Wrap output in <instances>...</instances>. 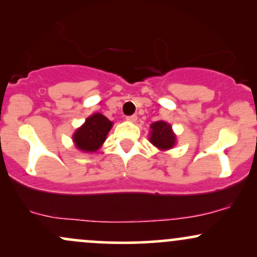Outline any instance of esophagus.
<instances>
[{
  "label": "esophagus",
  "instance_id": "34e87169",
  "mask_svg": "<svg viewBox=\"0 0 257 257\" xmlns=\"http://www.w3.org/2000/svg\"><path fill=\"white\" fill-rule=\"evenodd\" d=\"M126 120H128V122H133V123L137 122L138 116H137V114H133V116H128V117H126Z\"/></svg>",
  "mask_w": 257,
  "mask_h": 257
}]
</instances>
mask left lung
I'll use <instances>...</instances> for the list:
<instances>
[{"instance_id": "1", "label": "left lung", "mask_w": 257, "mask_h": 257, "mask_svg": "<svg viewBox=\"0 0 257 257\" xmlns=\"http://www.w3.org/2000/svg\"><path fill=\"white\" fill-rule=\"evenodd\" d=\"M151 134H150V143L155 145L159 150L173 149L176 143V137L173 133L172 125L168 124L164 120H157V122L152 123L151 126Z\"/></svg>"}]
</instances>
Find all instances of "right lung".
I'll return each mask as SVG.
<instances>
[{
    "mask_svg": "<svg viewBox=\"0 0 257 257\" xmlns=\"http://www.w3.org/2000/svg\"><path fill=\"white\" fill-rule=\"evenodd\" d=\"M113 123L104 114L94 113L85 119L84 124L79 126L73 134L72 140L76 147L83 152H95L106 140Z\"/></svg>",
    "mask_w": 257,
    "mask_h": 257,
    "instance_id": "obj_1",
    "label": "right lung"
}]
</instances>
